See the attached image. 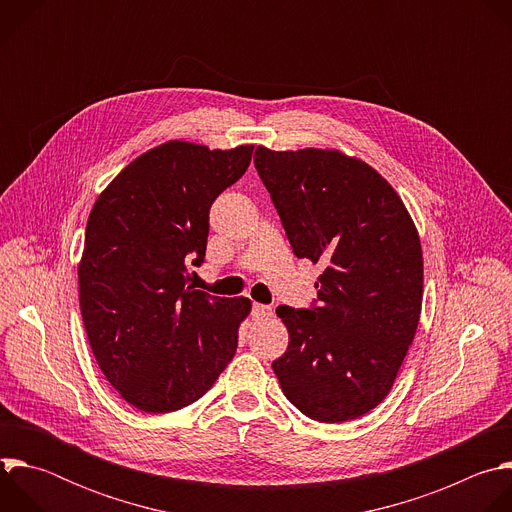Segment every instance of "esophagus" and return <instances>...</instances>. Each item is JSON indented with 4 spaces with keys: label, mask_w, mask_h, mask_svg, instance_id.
<instances>
[{
    "label": "esophagus",
    "mask_w": 512,
    "mask_h": 512,
    "mask_svg": "<svg viewBox=\"0 0 512 512\" xmlns=\"http://www.w3.org/2000/svg\"><path fill=\"white\" fill-rule=\"evenodd\" d=\"M251 314H253V318H257V320H267V318H271L273 310H271V306L253 304V310H251Z\"/></svg>",
    "instance_id": "1"
}]
</instances>
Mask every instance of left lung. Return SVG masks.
<instances>
[{
	"instance_id": "8db88e82",
	"label": "left lung",
	"mask_w": 512,
	"mask_h": 512,
	"mask_svg": "<svg viewBox=\"0 0 512 512\" xmlns=\"http://www.w3.org/2000/svg\"><path fill=\"white\" fill-rule=\"evenodd\" d=\"M255 168L298 259L324 265L310 308L279 306L283 395L322 423L356 419L391 391L423 296L417 229L393 186L336 150H255Z\"/></svg>"
}]
</instances>
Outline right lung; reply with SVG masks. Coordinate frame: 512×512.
<instances>
[{"instance_id":"1","label":"right lung","mask_w":512,"mask_h":512,"mask_svg":"<svg viewBox=\"0 0 512 512\" xmlns=\"http://www.w3.org/2000/svg\"><path fill=\"white\" fill-rule=\"evenodd\" d=\"M253 145L168 141L101 192L79 265L81 314L107 381L133 407L170 413L198 401L233 360L247 298L186 283L206 253L208 210L251 164Z\"/></svg>"}]
</instances>
